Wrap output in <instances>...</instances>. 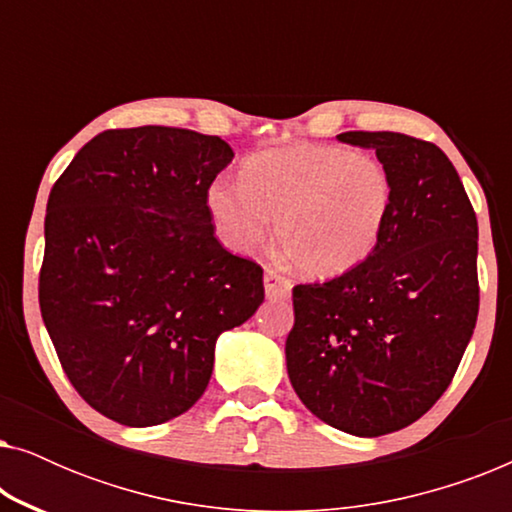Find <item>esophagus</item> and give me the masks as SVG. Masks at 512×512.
Here are the masks:
<instances>
[{
    "label": "esophagus",
    "mask_w": 512,
    "mask_h": 512,
    "mask_svg": "<svg viewBox=\"0 0 512 512\" xmlns=\"http://www.w3.org/2000/svg\"><path fill=\"white\" fill-rule=\"evenodd\" d=\"M263 282H265V293H268V298H286L291 293V279L279 275V272L272 268L265 270Z\"/></svg>",
    "instance_id": "obj_1"
}]
</instances>
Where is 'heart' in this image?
<instances>
[{"label": "heart", "instance_id": "heart-1", "mask_svg": "<svg viewBox=\"0 0 512 512\" xmlns=\"http://www.w3.org/2000/svg\"><path fill=\"white\" fill-rule=\"evenodd\" d=\"M394 209V179L370 153L345 146L298 144L263 151L240 167V186L214 181L207 212L233 251L277 242L307 277L356 268L380 244Z\"/></svg>", "mask_w": 512, "mask_h": 512}]
</instances>
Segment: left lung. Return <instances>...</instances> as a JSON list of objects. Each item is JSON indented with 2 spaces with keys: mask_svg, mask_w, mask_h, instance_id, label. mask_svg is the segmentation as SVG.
Instances as JSON below:
<instances>
[{
  "mask_svg": "<svg viewBox=\"0 0 512 512\" xmlns=\"http://www.w3.org/2000/svg\"><path fill=\"white\" fill-rule=\"evenodd\" d=\"M375 149L394 209L366 261L293 286L286 370L305 408L352 436L405 429L450 387L478 321V219L436 144L401 132H342Z\"/></svg>",
  "mask_w": 512,
  "mask_h": 512,
  "instance_id": "8db88e82",
  "label": "left lung"
}]
</instances>
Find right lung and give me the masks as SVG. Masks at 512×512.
I'll return each mask as SVG.
<instances>
[{
	"mask_svg": "<svg viewBox=\"0 0 512 512\" xmlns=\"http://www.w3.org/2000/svg\"><path fill=\"white\" fill-rule=\"evenodd\" d=\"M233 156L184 128L104 130L51 188L41 317L72 387L118 424L195 405L216 338L263 303V268L223 249L207 212Z\"/></svg>",
	"mask_w": 512,
	"mask_h": 512,
	"instance_id": "1",
	"label": "right lung"
}]
</instances>
